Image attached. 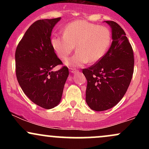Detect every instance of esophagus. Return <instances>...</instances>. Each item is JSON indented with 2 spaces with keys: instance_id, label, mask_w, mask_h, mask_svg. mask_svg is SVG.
I'll use <instances>...</instances> for the list:
<instances>
[{
  "instance_id": "obj_1",
  "label": "esophagus",
  "mask_w": 149,
  "mask_h": 149,
  "mask_svg": "<svg viewBox=\"0 0 149 149\" xmlns=\"http://www.w3.org/2000/svg\"><path fill=\"white\" fill-rule=\"evenodd\" d=\"M70 71L72 73H75V72H78V69H73V68H70Z\"/></svg>"
}]
</instances>
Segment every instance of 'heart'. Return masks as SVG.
<instances>
[{"mask_svg": "<svg viewBox=\"0 0 149 149\" xmlns=\"http://www.w3.org/2000/svg\"><path fill=\"white\" fill-rule=\"evenodd\" d=\"M111 40L107 27L98 26L85 20H76L68 24L62 36H54L51 45L57 57L66 61L76 45V52L69 61L70 66H81L97 62L104 57Z\"/></svg>", "mask_w": 149, "mask_h": 149, "instance_id": "b5f03b06", "label": "heart"}]
</instances>
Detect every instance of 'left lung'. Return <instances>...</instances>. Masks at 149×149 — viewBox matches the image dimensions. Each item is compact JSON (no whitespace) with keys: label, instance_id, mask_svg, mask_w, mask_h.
<instances>
[{"label":"left lung","instance_id":"left-lung-1","mask_svg":"<svg viewBox=\"0 0 149 149\" xmlns=\"http://www.w3.org/2000/svg\"><path fill=\"white\" fill-rule=\"evenodd\" d=\"M106 22L112 29L111 45L100 61L83 69L88 83L85 100L96 111L111 109L122 100L134 73V53L124 30L115 22Z\"/></svg>","mask_w":149,"mask_h":149}]
</instances>
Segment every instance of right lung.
I'll return each instance as SVG.
<instances>
[{
    "mask_svg": "<svg viewBox=\"0 0 149 149\" xmlns=\"http://www.w3.org/2000/svg\"><path fill=\"white\" fill-rule=\"evenodd\" d=\"M60 17L40 19L30 26L15 52L16 76L22 90L34 104L45 109L60 102L69 69L62 65L51 45V33Z\"/></svg>",
    "mask_w": 149,
    "mask_h": 149,
    "instance_id": "1",
    "label": "right lung"
}]
</instances>
